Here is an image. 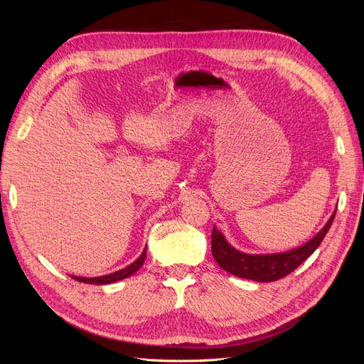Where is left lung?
<instances>
[{"instance_id":"1","label":"left lung","mask_w":364,"mask_h":364,"mask_svg":"<svg viewBox=\"0 0 364 364\" xmlns=\"http://www.w3.org/2000/svg\"><path fill=\"white\" fill-rule=\"evenodd\" d=\"M334 217L336 213L328 220L321 232L304 246L284 253H272V255H247V253L238 252L228 243L222 232H218L214 228L211 235L213 257L220 267L234 274V277L257 282L278 281L299 267L318 247L329 228H331Z\"/></svg>"}]
</instances>
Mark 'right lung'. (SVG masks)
Here are the masks:
<instances>
[{"instance_id":"add662e5","label":"right lung","mask_w":364,"mask_h":364,"mask_svg":"<svg viewBox=\"0 0 364 364\" xmlns=\"http://www.w3.org/2000/svg\"><path fill=\"white\" fill-rule=\"evenodd\" d=\"M146 253H147V249H144V252L141 253V257L130 264V266H127L126 269L123 270H118L115 273H111V274H106V277H98V278H80V277H71L74 278L75 281L79 282H85V284H98V285H103V284H112V282H117V281H121L124 278H129L134 274L142 264H144V259H146Z\"/></svg>"}]
</instances>
